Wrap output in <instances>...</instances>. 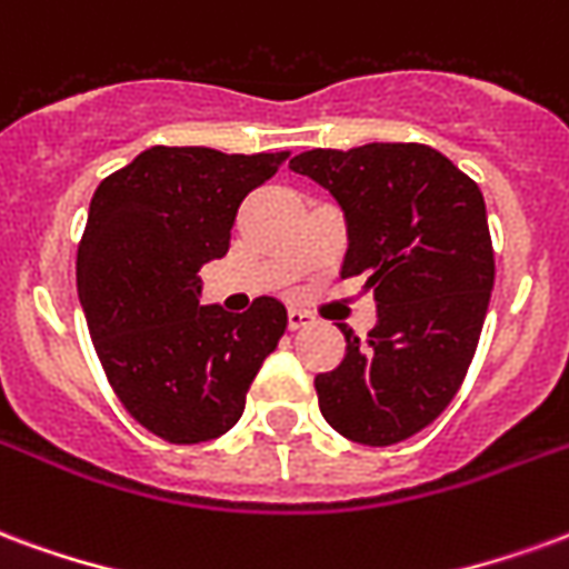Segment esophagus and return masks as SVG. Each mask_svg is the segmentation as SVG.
I'll return each mask as SVG.
<instances>
[{"label":"esophagus","mask_w":569,"mask_h":569,"mask_svg":"<svg viewBox=\"0 0 569 569\" xmlns=\"http://www.w3.org/2000/svg\"><path fill=\"white\" fill-rule=\"evenodd\" d=\"M315 315L306 312V309H288V327L290 330H300V327L312 325Z\"/></svg>","instance_id":"34e87169"}]
</instances>
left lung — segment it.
I'll list each match as a JSON object with an SVG mask.
<instances>
[{
    "label": "left lung",
    "mask_w": 569,
    "mask_h": 569,
    "mask_svg": "<svg viewBox=\"0 0 569 569\" xmlns=\"http://www.w3.org/2000/svg\"><path fill=\"white\" fill-rule=\"evenodd\" d=\"M290 169L342 206V276H367L379 321L346 333V358L315 379L327 425L351 442L393 446L451 403L470 370L495 288L479 184L418 142L297 153Z\"/></svg>",
    "instance_id": "obj_1"
}]
</instances>
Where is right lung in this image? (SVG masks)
Listing matches in <instances>:
<instances>
[{"instance_id":"1","label":"right lung","mask_w":569,"mask_h":569,"mask_svg":"<svg viewBox=\"0 0 569 569\" xmlns=\"http://www.w3.org/2000/svg\"><path fill=\"white\" fill-rule=\"evenodd\" d=\"M288 157L157 144L90 199L81 309L120 403L166 442L227 433L284 336L288 309L276 297H257L242 315L199 306V269L227 254L242 199Z\"/></svg>"}]
</instances>
